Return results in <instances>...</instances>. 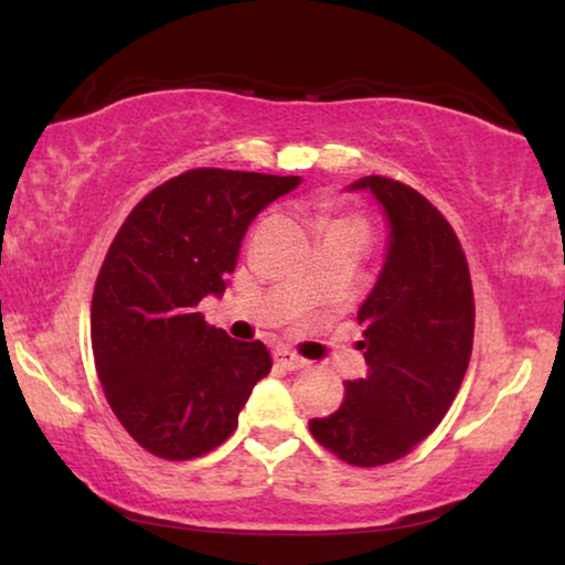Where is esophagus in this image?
Here are the masks:
<instances>
[{
  "mask_svg": "<svg viewBox=\"0 0 565 565\" xmlns=\"http://www.w3.org/2000/svg\"><path fill=\"white\" fill-rule=\"evenodd\" d=\"M274 363L276 366H281L286 371H299L306 366V361L301 356H296V353L286 351V349H276L274 351Z\"/></svg>",
  "mask_w": 565,
  "mask_h": 565,
  "instance_id": "esophagus-1",
  "label": "esophagus"
}]
</instances>
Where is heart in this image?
<instances>
[{
  "mask_svg": "<svg viewBox=\"0 0 565 565\" xmlns=\"http://www.w3.org/2000/svg\"><path fill=\"white\" fill-rule=\"evenodd\" d=\"M333 226H356V224H347V222H339V224H333ZM359 228V226H356Z\"/></svg>",
  "mask_w": 565,
  "mask_h": 565,
  "instance_id": "heart-1",
  "label": "heart"
}]
</instances>
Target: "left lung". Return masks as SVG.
<instances>
[{
  "instance_id": "obj_1",
  "label": "left lung",
  "mask_w": 565,
  "mask_h": 565,
  "mask_svg": "<svg viewBox=\"0 0 565 565\" xmlns=\"http://www.w3.org/2000/svg\"><path fill=\"white\" fill-rule=\"evenodd\" d=\"M388 238L374 289L359 306L369 374L347 381L343 404L311 418L317 441L353 466L406 456L458 394L473 347V289L463 248L441 212L401 181L363 177Z\"/></svg>"
}]
</instances>
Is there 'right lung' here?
<instances>
[{
    "instance_id": "1",
    "label": "right lung",
    "mask_w": 565,
    "mask_h": 565,
    "mask_svg": "<svg viewBox=\"0 0 565 565\" xmlns=\"http://www.w3.org/2000/svg\"><path fill=\"white\" fill-rule=\"evenodd\" d=\"M301 177L194 169L131 209L92 299V351L104 394L129 436L169 461L224 444L256 381L262 341H234L196 311L222 296L248 226Z\"/></svg>"
}]
</instances>
